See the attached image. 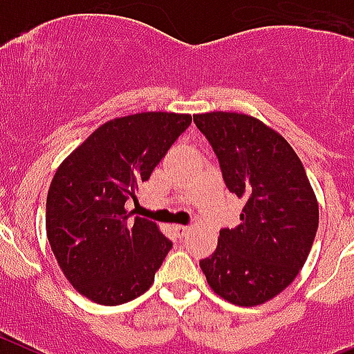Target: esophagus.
<instances>
[{"instance_id":"34e87169","label":"esophagus","mask_w":354,"mask_h":354,"mask_svg":"<svg viewBox=\"0 0 354 354\" xmlns=\"http://www.w3.org/2000/svg\"><path fill=\"white\" fill-rule=\"evenodd\" d=\"M173 229H174V232H176V236H185V234H187V232L190 231V227L189 225H181V224H176V225H173Z\"/></svg>"}]
</instances>
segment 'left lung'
I'll use <instances>...</instances> for the list:
<instances>
[{
  "label": "left lung",
  "instance_id": "left-lung-1",
  "mask_svg": "<svg viewBox=\"0 0 354 354\" xmlns=\"http://www.w3.org/2000/svg\"><path fill=\"white\" fill-rule=\"evenodd\" d=\"M194 122L218 157L227 189L245 201L240 224L222 229L215 252L199 266L221 298L256 307L300 273L319 224L317 197L291 145L261 120L213 111Z\"/></svg>",
  "mask_w": 354,
  "mask_h": 354
}]
</instances>
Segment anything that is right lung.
Returning <instances> with one entry per match:
<instances>
[{"label": "right lung", "mask_w": 354, "mask_h": 354, "mask_svg": "<svg viewBox=\"0 0 354 354\" xmlns=\"http://www.w3.org/2000/svg\"><path fill=\"white\" fill-rule=\"evenodd\" d=\"M192 122L190 114L148 111L114 118L59 164L47 192L46 229L63 275L100 305H122L153 284L173 243L155 222L130 218L167 149Z\"/></svg>", "instance_id": "add662e5"}]
</instances>
